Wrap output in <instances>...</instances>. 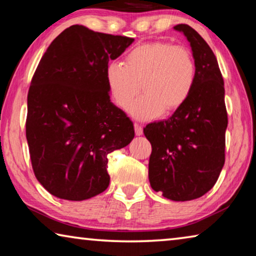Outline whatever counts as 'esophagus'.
<instances>
[{
    "label": "esophagus",
    "instance_id": "esophagus-1",
    "mask_svg": "<svg viewBox=\"0 0 256 256\" xmlns=\"http://www.w3.org/2000/svg\"><path fill=\"white\" fill-rule=\"evenodd\" d=\"M134 131H136V136H142V134H144V128H142L141 125L138 123H134Z\"/></svg>",
    "mask_w": 256,
    "mask_h": 256
}]
</instances>
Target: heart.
Segmentation results:
<instances>
[{"mask_svg": "<svg viewBox=\"0 0 256 256\" xmlns=\"http://www.w3.org/2000/svg\"><path fill=\"white\" fill-rule=\"evenodd\" d=\"M196 68L185 47L166 42H152L133 48L122 62L106 68L108 92L114 102L126 110L138 92L142 96L131 107L133 118L141 120L158 118L183 105L196 82Z\"/></svg>", "mask_w": 256, "mask_h": 256, "instance_id": "1", "label": "heart"}]
</instances>
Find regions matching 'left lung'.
<instances>
[{"label":"left lung","instance_id":"8db88e82","mask_svg":"<svg viewBox=\"0 0 256 256\" xmlns=\"http://www.w3.org/2000/svg\"><path fill=\"white\" fill-rule=\"evenodd\" d=\"M175 30L190 42L196 76L188 98L168 120L144 128L152 146L149 180L172 201L201 198L214 188L224 164L228 124L224 79L214 52L188 24Z\"/></svg>","mask_w":256,"mask_h":256}]
</instances>
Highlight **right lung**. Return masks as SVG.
<instances>
[{
    "instance_id": "1",
    "label": "right lung",
    "mask_w": 256,
    "mask_h": 256,
    "mask_svg": "<svg viewBox=\"0 0 256 256\" xmlns=\"http://www.w3.org/2000/svg\"><path fill=\"white\" fill-rule=\"evenodd\" d=\"M133 38L66 28L32 76L26 122L38 182L58 198L82 201L110 185L107 156L134 138L132 120L110 102L106 68Z\"/></svg>"
}]
</instances>
